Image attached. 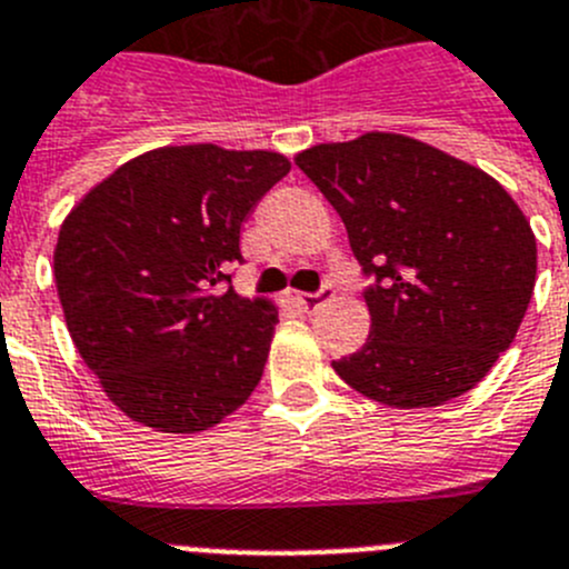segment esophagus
Wrapping results in <instances>:
<instances>
[{
  "instance_id": "1",
  "label": "esophagus",
  "mask_w": 569,
  "mask_h": 569,
  "mask_svg": "<svg viewBox=\"0 0 569 569\" xmlns=\"http://www.w3.org/2000/svg\"><path fill=\"white\" fill-rule=\"evenodd\" d=\"M331 295H335L331 283H322L320 291H315V295H297V303H300L306 311H309V309H315V306L320 303V300H326V297H331Z\"/></svg>"
}]
</instances>
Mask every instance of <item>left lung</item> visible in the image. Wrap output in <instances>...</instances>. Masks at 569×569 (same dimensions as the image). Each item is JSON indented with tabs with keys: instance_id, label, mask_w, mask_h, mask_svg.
Here are the masks:
<instances>
[{
	"instance_id": "8db88e82",
	"label": "left lung",
	"mask_w": 569,
	"mask_h": 569,
	"mask_svg": "<svg viewBox=\"0 0 569 569\" xmlns=\"http://www.w3.org/2000/svg\"><path fill=\"white\" fill-rule=\"evenodd\" d=\"M295 163L373 274L371 335L331 362L340 380L391 408H437L482 382L536 286V234L508 189L399 132L309 147Z\"/></svg>"
}]
</instances>
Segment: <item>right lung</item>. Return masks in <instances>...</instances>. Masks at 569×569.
<instances>
[{"instance_id": "add662e5", "label": "right lung", "mask_w": 569, "mask_h": 569, "mask_svg": "<svg viewBox=\"0 0 569 569\" xmlns=\"http://www.w3.org/2000/svg\"><path fill=\"white\" fill-rule=\"evenodd\" d=\"M291 170L269 150L158 147L64 218L53 274L68 331L112 406L163 433L207 431L263 377L278 306L240 297V223Z\"/></svg>"}]
</instances>
